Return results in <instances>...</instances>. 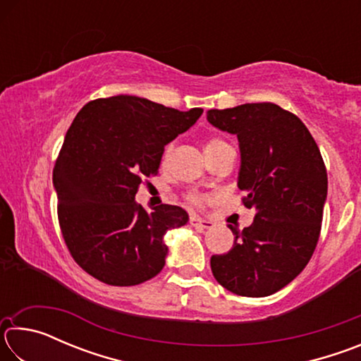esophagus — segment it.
<instances>
[{"mask_svg": "<svg viewBox=\"0 0 361 361\" xmlns=\"http://www.w3.org/2000/svg\"><path fill=\"white\" fill-rule=\"evenodd\" d=\"M189 223H191L194 228H199V229H212L215 223L212 221V219H205V218H200L197 215H192L191 219H189Z\"/></svg>", "mask_w": 361, "mask_h": 361, "instance_id": "1", "label": "esophagus"}]
</instances>
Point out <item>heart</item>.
<instances>
[{"instance_id":"heart-1","label":"heart","mask_w":361,"mask_h":361,"mask_svg":"<svg viewBox=\"0 0 361 361\" xmlns=\"http://www.w3.org/2000/svg\"><path fill=\"white\" fill-rule=\"evenodd\" d=\"M219 143H223V142H221V140H218V138L209 140V142H207V143H205V146H204V151H205V149H209V148H212V146L219 145ZM189 200H191V202H199V197H197V195H189Z\"/></svg>"}]
</instances>
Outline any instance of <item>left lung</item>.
Here are the masks:
<instances>
[{
    "instance_id": "obj_1",
    "label": "left lung",
    "mask_w": 361,
    "mask_h": 361,
    "mask_svg": "<svg viewBox=\"0 0 361 361\" xmlns=\"http://www.w3.org/2000/svg\"><path fill=\"white\" fill-rule=\"evenodd\" d=\"M207 121L237 135V186L256 210L248 228L229 224L234 247L212 256L213 277L239 296H269L302 272L319 242L328 192L320 149L302 121L274 103L210 109Z\"/></svg>"
}]
</instances>
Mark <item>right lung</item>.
<instances>
[{"instance_id":"add662e5","label":"right lung","mask_w":361,"mask_h":361,"mask_svg":"<svg viewBox=\"0 0 361 361\" xmlns=\"http://www.w3.org/2000/svg\"><path fill=\"white\" fill-rule=\"evenodd\" d=\"M204 113L178 111L135 95L89 102L66 132L54 169L59 223L85 272L113 286L156 277L166 266L164 235L189 221L186 210L137 204L145 176L156 175L164 146Z\"/></svg>"}]
</instances>
